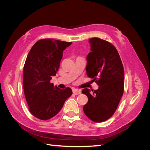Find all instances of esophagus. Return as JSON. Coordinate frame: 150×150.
Returning a JSON list of instances; mask_svg holds the SVG:
<instances>
[{
  "mask_svg": "<svg viewBox=\"0 0 150 150\" xmlns=\"http://www.w3.org/2000/svg\"><path fill=\"white\" fill-rule=\"evenodd\" d=\"M72 93H73V94H74L76 95H78V94H81V91L78 89L74 88L73 89H72Z\"/></svg>",
  "mask_w": 150,
  "mask_h": 150,
  "instance_id": "obj_1",
  "label": "esophagus"
}]
</instances>
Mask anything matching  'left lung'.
Listing matches in <instances>:
<instances>
[{
    "instance_id": "8db88e82",
    "label": "left lung",
    "mask_w": 150,
    "mask_h": 150,
    "mask_svg": "<svg viewBox=\"0 0 150 150\" xmlns=\"http://www.w3.org/2000/svg\"><path fill=\"white\" fill-rule=\"evenodd\" d=\"M89 43L91 51L86 57V69L99 88L92 93L83 89L88 98L83 111L91 120L100 122L111 117L118 106L124 91V68L112 44L97 38L90 39Z\"/></svg>"
}]
</instances>
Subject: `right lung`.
I'll return each instance as SVG.
<instances>
[{
	"instance_id": "right-lung-1",
	"label": "right lung",
	"mask_w": 150,
	"mask_h": 150,
	"mask_svg": "<svg viewBox=\"0 0 150 150\" xmlns=\"http://www.w3.org/2000/svg\"><path fill=\"white\" fill-rule=\"evenodd\" d=\"M71 44L52 39L39 40L26 58L24 91L30 112L38 119L47 120L56 116L72 94L71 88L62 89L50 82L59 67L63 51Z\"/></svg>"
}]
</instances>
